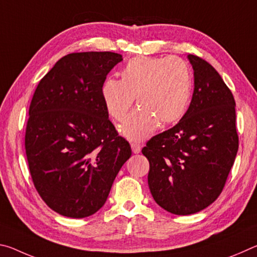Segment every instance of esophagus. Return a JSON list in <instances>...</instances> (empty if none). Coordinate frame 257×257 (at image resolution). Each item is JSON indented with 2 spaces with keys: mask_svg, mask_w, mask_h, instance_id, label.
I'll return each instance as SVG.
<instances>
[{
  "mask_svg": "<svg viewBox=\"0 0 257 257\" xmlns=\"http://www.w3.org/2000/svg\"><path fill=\"white\" fill-rule=\"evenodd\" d=\"M132 150L135 154L141 153L142 151V145L138 144V143H132Z\"/></svg>",
  "mask_w": 257,
  "mask_h": 257,
  "instance_id": "1",
  "label": "esophagus"
}]
</instances>
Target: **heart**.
Returning <instances> with one entry per match:
<instances>
[{
  "label": "heart",
  "mask_w": 257,
  "mask_h": 257,
  "mask_svg": "<svg viewBox=\"0 0 257 257\" xmlns=\"http://www.w3.org/2000/svg\"><path fill=\"white\" fill-rule=\"evenodd\" d=\"M121 79L108 78L102 86L104 105L113 119L122 121L133 106L136 108L121 127L132 141H144L159 124L179 121L188 107L191 76L186 62L176 56L129 60L120 72Z\"/></svg>",
  "instance_id": "1"
}]
</instances>
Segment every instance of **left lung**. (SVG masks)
Here are the masks:
<instances>
[{
  "label": "left lung",
  "mask_w": 257,
  "mask_h": 257,
  "mask_svg": "<svg viewBox=\"0 0 257 257\" xmlns=\"http://www.w3.org/2000/svg\"><path fill=\"white\" fill-rule=\"evenodd\" d=\"M188 60L194 69L188 110L142 150L150 162L152 196L177 215L194 214L219 197L238 151L231 90L205 60L193 54Z\"/></svg>",
  "instance_id": "1"
}]
</instances>
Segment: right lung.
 <instances>
[{
    "mask_svg": "<svg viewBox=\"0 0 257 257\" xmlns=\"http://www.w3.org/2000/svg\"><path fill=\"white\" fill-rule=\"evenodd\" d=\"M121 61L113 52L68 54L34 93L25 136L30 176L43 201L63 216L96 213L132 156L102 97L107 73Z\"/></svg>",
    "mask_w": 257,
    "mask_h": 257,
    "instance_id": "obj_1",
    "label": "right lung"
}]
</instances>
